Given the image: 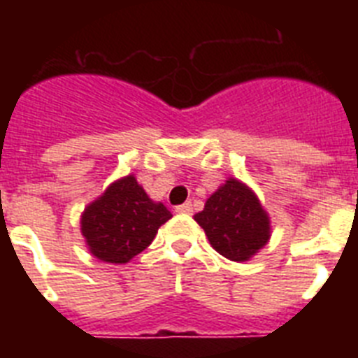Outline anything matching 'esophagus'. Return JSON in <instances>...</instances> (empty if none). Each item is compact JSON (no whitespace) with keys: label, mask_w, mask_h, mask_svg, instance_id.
I'll list each match as a JSON object with an SVG mask.
<instances>
[{"label":"esophagus","mask_w":358,"mask_h":358,"mask_svg":"<svg viewBox=\"0 0 358 358\" xmlns=\"http://www.w3.org/2000/svg\"><path fill=\"white\" fill-rule=\"evenodd\" d=\"M176 211H177V213L189 215L192 211H194V206H192V202H185V204H181V206H177Z\"/></svg>","instance_id":"esophagus-1"}]
</instances>
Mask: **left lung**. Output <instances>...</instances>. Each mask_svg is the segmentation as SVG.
<instances>
[{
	"instance_id": "obj_1",
	"label": "left lung",
	"mask_w": 358,
	"mask_h": 358,
	"mask_svg": "<svg viewBox=\"0 0 358 358\" xmlns=\"http://www.w3.org/2000/svg\"><path fill=\"white\" fill-rule=\"evenodd\" d=\"M208 240L222 256L245 262L260 251L271 236L268 217L251 189L236 179L211 195L201 213L195 215Z\"/></svg>"
}]
</instances>
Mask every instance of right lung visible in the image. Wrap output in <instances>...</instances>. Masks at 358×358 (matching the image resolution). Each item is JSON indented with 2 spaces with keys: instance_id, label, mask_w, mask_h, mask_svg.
Returning a JSON list of instances; mask_svg holds the SVG:
<instances>
[{
  "instance_id": "add662e5",
  "label": "right lung",
  "mask_w": 358,
  "mask_h": 358,
  "mask_svg": "<svg viewBox=\"0 0 358 358\" xmlns=\"http://www.w3.org/2000/svg\"><path fill=\"white\" fill-rule=\"evenodd\" d=\"M172 218L161 202L148 199L136 177L113 182L102 197L85 208L82 235L98 260L127 264L148 248L161 224Z\"/></svg>"
}]
</instances>
